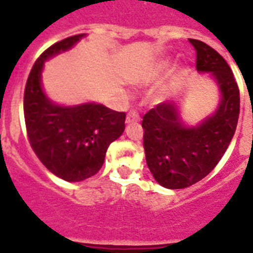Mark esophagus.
Instances as JSON below:
<instances>
[{
	"label": "esophagus",
	"instance_id": "obj_1",
	"mask_svg": "<svg viewBox=\"0 0 253 253\" xmlns=\"http://www.w3.org/2000/svg\"><path fill=\"white\" fill-rule=\"evenodd\" d=\"M139 121V116H137L136 112H130L126 117V123H133Z\"/></svg>",
	"mask_w": 253,
	"mask_h": 253
}]
</instances>
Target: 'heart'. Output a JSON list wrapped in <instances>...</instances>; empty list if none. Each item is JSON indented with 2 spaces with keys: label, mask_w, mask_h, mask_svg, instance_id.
<instances>
[{
  "label": "heart",
  "mask_w": 253,
  "mask_h": 253,
  "mask_svg": "<svg viewBox=\"0 0 253 253\" xmlns=\"http://www.w3.org/2000/svg\"><path fill=\"white\" fill-rule=\"evenodd\" d=\"M168 67H169V62H162V63H160V69H168Z\"/></svg>",
  "instance_id": "heart-1"
}]
</instances>
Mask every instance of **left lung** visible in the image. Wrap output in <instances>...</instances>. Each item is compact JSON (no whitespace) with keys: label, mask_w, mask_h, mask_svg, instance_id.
Listing matches in <instances>:
<instances>
[{"label":"left lung","mask_w":253,"mask_h":253,"mask_svg":"<svg viewBox=\"0 0 253 253\" xmlns=\"http://www.w3.org/2000/svg\"><path fill=\"white\" fill-rule=\"evenodd\" d=\"M196 49V70L211 74L219 91L217 109L196 125L182 118L180 101H165L143 117L147 165L165 188H186L208 175L222 159L239 118V88L233 71L214 49L190 39Z\"/></svg>","instance_id":"8db88e82"}]
</instances>
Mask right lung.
<instances>
[{
    "label": "right lung",
    "mask_w": 253,
    "mask_h": 253,
    "mask_svg": "<svg viewBox=\"0 0 253 253\" xmlns=\"http://www.w3.org/2000/svg\"><path fill=\"white\" fill-rule=\"evenodd\" d=\"M85 34L55 42L35 62L24 89V120L31 147L44 166L67 182L91 178L101 169L108 147L125 131V113L97 102L59 105L42 89L44 63L67 52Z\"/></svg>",
    "instance_id": "add662e5"
}]
</instances>
